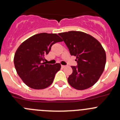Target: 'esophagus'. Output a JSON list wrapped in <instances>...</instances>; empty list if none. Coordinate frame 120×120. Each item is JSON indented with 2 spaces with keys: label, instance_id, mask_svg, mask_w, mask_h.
Wrapping results in <instances>:
<instances>
[{
  "label": "esophagus",
  "instance_id": "obj_1",
  "mask_svg": "<svg viewBox=\"0 0 120 120\" xmlns=\"http://www.w3.org/2000/svg\"><path fill=\"white\" fill-rule=\"evenodd\" d=\"M66 67V66H64V65H61V67L63 68H65Z\"/></svg>",
  "mask_w": 120,
  "mask_h": 120
}]
</instances>
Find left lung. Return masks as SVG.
I'll return each instance as SVG.
<instances>
[{
	"label": "left lung",
	"mask_w": 120,
	"mask_h": 120,
	"mask_svg": "<svg viewBox=\"0 0 120 120\" xmlns=\"http://www.w3.org/2000/svg\"><path fill=\"white\" fill-rule=\"evenodd\" d=\"M70 54L77 57V66H71L72 73L68 78L69 84L75 89L83 90L94 85L102 74L106 55L102 46L91 35L80 31L59 34Z\"/></svg>",
	"instance_id": "1"
}]
</instances>
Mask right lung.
<instances>
[{
  "mask_svg": "<svg viewBox=\"0 0 120 120\" xmlns=\"http://www.w3.org/2000/svg\"><path fill=\"white\" fill-rule=\"evenodd\" d=\"M61 41L56 34L40 33L20 45L14 54V63L18 75L26 85L42 89L52 83L61 65L46 64L45 57L53 44Z\"/></svg>",
  "mask_w": 120,
  "mask_h": 120,
  "instance_id": "right-lung-1",
  "label": "right lung"
}]
</instances>
